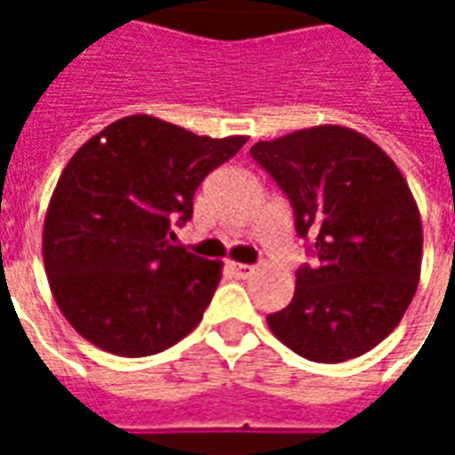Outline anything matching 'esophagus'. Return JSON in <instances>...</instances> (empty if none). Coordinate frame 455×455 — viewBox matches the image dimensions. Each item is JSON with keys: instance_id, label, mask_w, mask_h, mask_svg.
<instances>
[{"instance_id": "esophagus-1", "label": "esophagus", "mask_w": 455, "mask_h": 455, "mask_svg": "<svg viewBox=\"0 0 455 455\" xmlns=\"http://www.w3.org/2000/svg\"><path fill=\"white\" fill-rule=\"evenodd\" d=\"M231 273L236 277H251L253 273H256V267L253 266H246V263H231Z\"/></svg>"}]
</instances>
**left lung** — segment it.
Instances as JSON below:
<instances>
[{"label": "left lung", "mask_w": 455, "mask_h": 455, "mask_svg": "<svg viewBox=\"0 0 455 455\" xmlns=\"http://www.w3.org/2000/svg\"><path fill=\"white\" fill-rule=\"evenodd\" d=\"M251 156L283 188L315 267H299L292 302L267 316L287 348L341 363L375 348L400 324L421 273V217L407 180L385 150L355 129L322 124Z\"/></svg>", "instance_id": "left-lung-1"}]
</instances>
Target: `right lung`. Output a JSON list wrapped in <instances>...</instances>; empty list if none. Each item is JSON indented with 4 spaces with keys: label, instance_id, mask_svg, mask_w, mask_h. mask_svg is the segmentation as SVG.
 Masks as SVG:
<instances>
[{
    "label": "right lung",
    "instance_id": "add662e5",
    "mask_svg": "<svg viewBox=\"0 0 455 455\" xmlns=\"http://www.w3.org/2000/svg\"><path fill=\"white\" fill-rule=\"evenodd\" d=\"M248 136L212 139L133 114L104 126L68 160L44 221V266L63 316L114 355L170 348L202 322L221 260L172 246L170 221Z\"/></svg>",
    "mask_w": 455,
    "mask_h": 455
}]
</instances>
